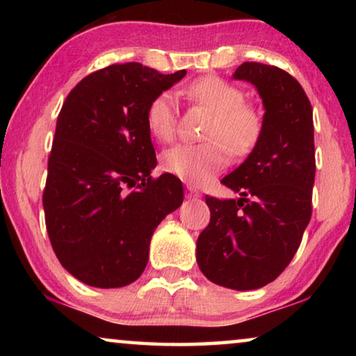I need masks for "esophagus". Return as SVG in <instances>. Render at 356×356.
I'll list each match as a JSON object with an SVG mask.
<instances>
[{
  "label": "esophagus",
  "mask_w": 356,
  "mask_h": 356,
  "mask_svg": "<svg viewBox=\"0 0 356 356\" xmlns=\"http://www.w3.org/2000/svg\"><path fill=\"white\" fill-rule=\"evenodd\" d=\"M186 191H188V197H199V196H201L197 189L191 186V184H186Z\"/></svg>",
  "instance_id": "esophagus-1"
}]
</instances>
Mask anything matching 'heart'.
<instances>
[{
    "label": "heart",
    "mask_w": 356,
    "mask_h": 356,
    "mask_svg": "<svg viewBox=\"0 0 356 356\" xmlns=\"http://www.w3.org/2000/svg\"><path fill=\"white\" fill-rule=\"evenodd\" d=\"M184 94L194 104L213 113L202 144H178L162 157V167L183 181L202 184L228 165L230 150L235 155L250 154L259 143L264 120L261 111L245 102L240 87L217 76L191 82ZM145 124L160 143H170L177 134V106L168 92L155 95L145 108Z\"/></svg>",
    "instance_id": "heart-1"
}]
</instances>
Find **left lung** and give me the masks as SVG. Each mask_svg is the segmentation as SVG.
Wrapping results in <instances>:
<instances>
[{"mask_svg": "<svg viewBox=\"0 0 356 356\" xmlns=\"http://www.w3.org/2000/svg\"><path fill=\"white\" fill-rule=\"evenodd\" d=\"M235 79L256 86L264 129L222 183L238 199L206 196L211 222L196 243L197 266L213 284L254 290L274 282L298 251L313 212V106L300 82L277 66L243 63Z\"/></svg>", "mask_w": 356, "mask_h": 356, "instance_id": "1", "label": "left lung"}]
</instances>
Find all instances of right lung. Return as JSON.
<instances>
[{
  "label": "right lung",
  "mask_w": 356,
  "mask_h": 356,
  "mask_svg": "<svg viewBox=\"0 0 356 356\" xmlns=\"http://www.w3.org/2000/svg\"><path fill=\"white\" fill-rule=\"evenodd\" d=\"M184 74L111 65L86 76L61 106L43 189L45 223L58 261L87 285L138 280L155 228L181 206V181L150 175L157 159L145 108Z\"/></svg>",
  "instance_id": "obj_1"
}]
</instances>
